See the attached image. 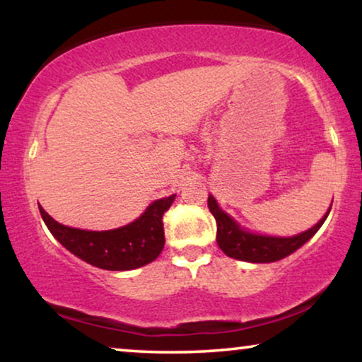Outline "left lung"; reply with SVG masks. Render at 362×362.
Segmentation results:
<instances>
[{
  "instance_id": "obj_1",
  "label": "left lung",
  "mask_w": 362,
  "mask_h": 362,
  "mask_svg": "<svg viewBox=\"0 0 362 362\" xmlns=\"http://www.w3.org/2000/svg\"><path fill=\"white\" fill-rule=\"evenodd\" d=\"M207 207H209L211 214L214 216L217 224V245L226 255L232 257V259L250 262V264H270V262H276L285 259L305 245L328 217L329 209L325 212V216L311 227V229L300 232V234L281 237V235H269V234H259V232H252L245 227H242L234 217L222 211V207L217 204L216 197L209 194L207 197Z\"/></svg>"
}]
</instances>
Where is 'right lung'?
Here are the masks:
<instances>
[{
  "label": "right lung",
  "instance_id": "obj_1",
  "mask_svg": "<svg viewBox=\"0 0 362 362\" xmlns=\"http://www.w3.org/2000/svg\"><path fill=\"white\" fill-rule=\"evenodd\" d=\"M176 194L153 201L145 212L130 224L110 230H86L54 221L39 206L44 224L57 242L78 259L97 269L123 272L156 260L165 247L163 214L170 209Z\"/></svg>",
  "mask_w": 362,
  "mask_h": 362
}]
</instances>
